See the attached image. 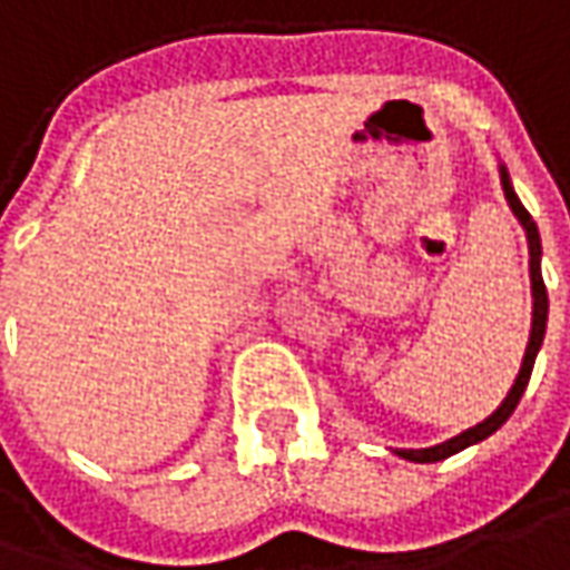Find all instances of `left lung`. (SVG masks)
I'll use <instances>...</instances> for the list:
<instances>
[{"mask_svg":"<svg viewBox=\"0 0 570 570\" xmlns=\"http://www.w3.org/2000/svg\"><path fill=\"white\" fill-rule=\"evenodd\" d=\"M499 180H502V193H505V199H509V208L514 212V218L521 220V227H524V234H528V249H530V293H533V321H530V340H528V350H524V362H521V371H518V377H514L512 390H509V396L502 399V405H499L497 412L490 417H483L480 424L474 428H468L459 436H452L446 443H436V446L428 449H393L399 459H405V462H417V464H431V462H443L449 455H455V452H462V449L474 446L480 440H487L490 433H497L512 412L518 409V402L524 396V390H528L530 381V371H533V362H537V352L543 346V336H546V317H549V296H546V284H543V271H540V258H543V246H540V230H537V224L530 218V212L521 205L518 199V193L512 187V177L505 171V165H499Z\"/></svg>","mask_w":570,"mask_h":570,"instance_id":"1","label":"left lung"}]
</instances>
